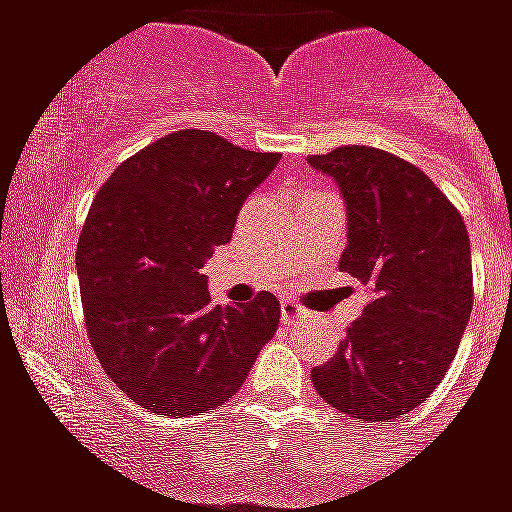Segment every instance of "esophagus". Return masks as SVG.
<instances>
[{
	"label": "esophagus",
	"instance_id": "obj_1",
	"mask_svg": "<svg viewBox=\"0 0 512 512\" xmlns=\"http://www.w3.org/2000/svg\"><path fill=\"white\" fill-rule=\"evenodd\" d=\"M305 316V308L303 305H297V303H292V300H284V303H281V321H297V319H303Z\"/></svg>",
	"mask_w": 512,
	"mask_h": 512
}]
</instances>
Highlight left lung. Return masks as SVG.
Here are the masks:
<instances>
[{
    "mask_svg": "<svg viewBox=\"0 0 512 512\" xmlns=\"http://www.w3.org/2000/svg\"><path fill=\"white\" fill-rule=\"evenodd\" d=\"M348 204L340 271L372 300L340 348L311 372L327 404L393 422L425 404L457 356L473 308V265L460 209L420 167L372 146L308 156Z\"/></svg>",
    "mask_w": 512,
    "mask_h": 512,
    "instance_id": "left-lung-1",
    "label": "left lung"
}]
</instances>
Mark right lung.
I'll return each instance as SVG.
<instances>
[{
  "label": "right lung",
  "mask_w": 512,
  "mask_h": 512,
  "mask_svg": "<svg viewBox=\"0 0 512 512\" xmlns=\"http://www.w3.org/2000/svg\"><path fill=\"white\" fill-rule=\"evenodd\" d=\"M279 159L180 130L100 185L76 244L84 327L116 388L148 412L175 420L231 401L279 329L276 295L212 305L201 276Z\"/></svg>",
  "instance_id": "add662e5"
}]
</instances>
